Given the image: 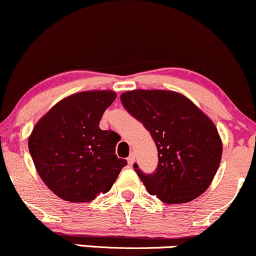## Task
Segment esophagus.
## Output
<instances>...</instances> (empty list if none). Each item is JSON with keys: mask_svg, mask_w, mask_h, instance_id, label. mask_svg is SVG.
I'll return each mask as SVG.
<instances>
[{"mask_svg": "<svg viewBox=\"0 0 256 256\" xmlns=\"http://www.w3.org/2000/svg\"><path fill=\"white\" fill-rule=\"evenodd\" d=\"M127 162H128L129 165H133V164H134V162H135V156H134V153H130V154H129V157L127 158Z\"/></svg>", "mask_w": 256, "mask_h": 256, "instance_id": "1", "label": "esophagus"}]
</instances>
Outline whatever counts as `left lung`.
<instances>
[{"label":"left lung","mask_w":256,"mask_h":256,"mask_svg":"<svg viewBox=\"0 0 256 256\" xmlns=\"http://www.w3.org/2000/svg\"><path fill=\"white\" fill-rule=\"evenodd\" d=\"M130 115L145 126L158 150V168L138 176L151 195L165 204H184L210 187L223 144L217 127L190 99L175 91L133 90L121 94Z\"/></svg>","instance_id":"8db88e82"}]
</instances>
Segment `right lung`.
Returning <instances> with one entry per match:
<instances>
[{"instance_id": "obj_1", "label": "right lung", "mask_w": 256, "mask_h": 256, "mask_svg": "<svg viewBox=\"0 0 256 256\" xmlns=\"http://www.w3.org/2000/svg\"><path fill=\"white\" fill-rule=\"evenodd\" d=\"M117 97L110 90L73 93L33 127L28 150L39 177L60 199L90 202L112 187L126 159L115 154L120 136L99 128Z\"/></svg>"}]
</instances>
